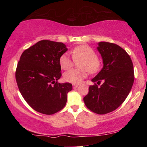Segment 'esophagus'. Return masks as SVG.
<instances>
[{
    "mask_svg": "<svg viewBox=\"0 0 147 147\" xmlns=\"http://www.w3.org/2000/svg\"><path fill=\"white\" fill-rule=\"evenodd\" d=\"M78 86H79L78 84H73V85H72V87H73V88H77Z\"/></svg>",
    "mask_w": 147,
    "mask_h": 147,
    "instance_id": "1",
    "label": "esophagus"
}]
</instances>
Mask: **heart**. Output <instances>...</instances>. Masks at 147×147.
I'll use <instances>...</instances> for the list:
<instances>
[{"label": "heart", "mask_w": 147, "mask_h": 147, "mask_svg": "<svg viewBox=\"0 0 147 147\" xmlns=\"http://www.w3.org/2000/svg\"><path fill=\"white\" fill-rule=\"evenodd\" d=\"M72 57L75 61H81L79 68L82 69H71L63 75L65 82L71 84H79L87 77L88 71L95 73L100 69L101 62L97 57V53L91 47L82 45L77 47L72 51ZM74 60L68 53H64L59 59L61 67L63 70H68L73 65Z\"/></svg>", "instance_id": "1"}]
</instances>
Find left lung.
Returning <instances> with one entry per match:
<instances>
[{
    "label": "left lung",
    "mask_w": 147,
    "mask_h": 147,
    "mask_svg": "<svg viewBox=\"0 0 147 147\" xmlns=\"http://www.w3.org/2000/svg\"><path fill=\"white\" fill-rule=\"evenodd\" d=\"M104 66L92 79L95 84L89 86L84 102L95 113H109L124 102L134 82V70L131 57L124 49L115 43L99 42L97 48ZM102 80L104 83L98 87Z\"/></svg>",
    "instance_id": "1"
}]
</instances>
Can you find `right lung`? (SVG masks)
I'll use <instances>...</instances> for the list:
<instances>
[{
	"label": "right lung",
	"mask_w": 147,
	"mask_h": 147,
	"mask_svg": "<svg viewBox=\"0 0 147 147\" xmlns=\"http://www.w3.org/2000/svg\"><path fill=\"white\" fill-rule=\"evenodd\" d=\"M68 50L60 42L42 40L25 50L16 70V80L23 97L37 112L52 115L61 110L72 90L61 78L60 57Z\"/></svg>",
	"instance_id": "right-lung-1"
}]
</instances>
